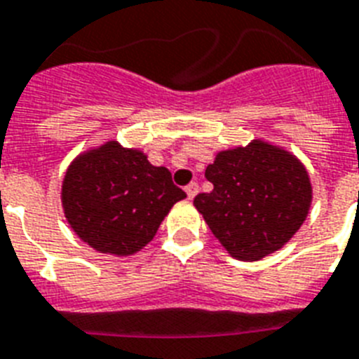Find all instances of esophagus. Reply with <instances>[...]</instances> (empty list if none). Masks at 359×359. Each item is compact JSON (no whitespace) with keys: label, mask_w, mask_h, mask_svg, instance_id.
I'll use <instances>...</instances> for the list:
<instances>
[{"label":"esophagus","mask_w":359,"mask_h":359,"mask_svg":"<svg viewBox=\"0 0 359 359\" xmlns=\"http://www.w3.org/2000/svg\"><path fill=\"white\" fill-rule=\"evenodd\" d=\"M184 189L186 195H188V199H194L195 195H197V191H199V184H197V182H189Z\"/></svg>","instance_id":"esophagus-1"}]
</instances>
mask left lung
<instances>
[{"mask_svg":"<svg viewBox=\"0 0 359 359\" xmlns=\"http://www.w3.org/2000/svg\"><path fill=\"white\" fill-rule=\"evenodd\" d=\"M205 177L214 189L197 195L194 205L238 260H262L284 247L310 210L311 184L304 165L262 140L217 153Z\"/></svg>","mask_w":359,"mask_h":359,"instance_id":"obj_1","label":"left lung"}]
</instances>
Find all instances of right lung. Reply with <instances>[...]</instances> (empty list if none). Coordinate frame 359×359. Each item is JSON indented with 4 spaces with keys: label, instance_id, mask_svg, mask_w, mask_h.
Instances as JSON below:
<instances>
[{
    "label": "right lung",
    "instance_id": "1",
    "mask_svg": "<svg viewBox=\"0 0 359 359\" xmlns=\"http://www.w3.org/2000/svg\"><path fill=\"white\" fill-rule=\"evenodd\" d=\"M186 194L170 170L118 142L79 154L62 182V206L75 234L99 252L129 256L145 247Z\"/></svg>",
    "mask_w": 359,
    "mask_h": 359
}]
</instances>
